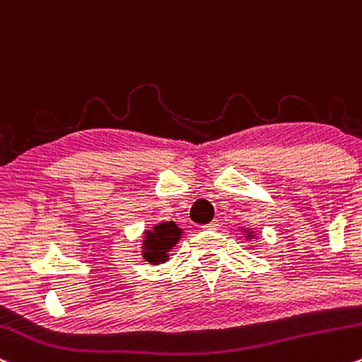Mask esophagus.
I'll list each match as a JSON object with an SVG mask.
<instances>
[{"instance_id": "obj_1", "label": "esophagus", "mask_w": 362, "mask_h": 362, "mask_svg": "<svg viewBox=\"0 0 362 362\" xmlns=\"http://www.w3.org/2000/svg\"><path fill=\"white\" fill-rule=\"evenodd\" d=\"M218 226H220V223H218V221L214 220V221H211V223L202 226V228H204V230H218Z\"/></svg>"}]
</instances>
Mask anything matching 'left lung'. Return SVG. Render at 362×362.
Instances as JSON below:
<instances>
[{
	"label": "left lung",
	"mask_w": 362,
	"mask_h": 362,
	"mask_svg": "<svg viewBox=\"0 0 362 362\" xmlns=\"http://www.w3.org/2000/svg\"><path fill=\"white\" fill-rule=\"evenodd\" d=\"M245 237H247V239H249V237H252V235H251V233H247V235H245Z\"/></svg>",
	"instance_id": "1"
}]
</instances>
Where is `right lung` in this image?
<instances>
[{"mask_svg":"<svg viewBox=\"0 0 362 362\" xmlns=\"http://www.w3.org/2000/svg\"><path fill=\"white\" fill-rule=\"evenodd\" d=\"M182 235V230L178 228L173 221H166V223H160L154 226L153 230L146 232L144 245H142V256L148 259L149 263L160 264L168 259L170 249L177 244Z\"/></svg>","mask_w":362,"mask_h":362,"instance_id":"1","label":"right lung"}]
</instances>
